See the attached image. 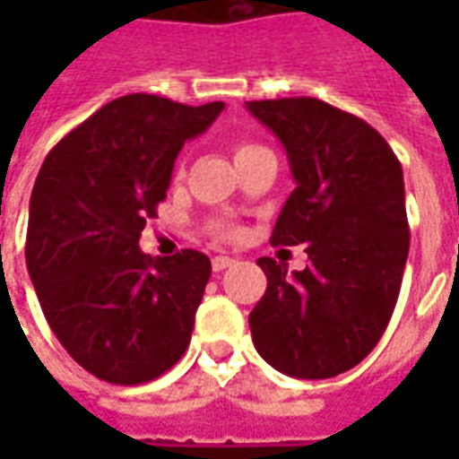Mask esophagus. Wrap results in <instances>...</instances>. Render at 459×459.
<instances>
[{"label": "esophagus", "mask_w": 459, "mask_h": 459, "mask_svg": "<svg viewBox=\"0 0 459 459\" xmlns=\"http://www.w3.org/2000/svg\"><path fill=\"white\" fill-rule=\"evenodd\" d=\"M236 263V258H230V255H216V258L211 260V268L216 270V273H221V270L230 268Z\"/></svg>", "instance_id": "34e87169"}]
</instances>
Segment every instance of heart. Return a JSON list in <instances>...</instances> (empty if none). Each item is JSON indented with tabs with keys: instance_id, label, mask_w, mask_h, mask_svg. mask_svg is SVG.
<instances>
[{
	"instance_id": "b5f03b06",
	"label": "heart",
	"mask_w": 459,
	"mask_h": 459,
	"mask_svg": "<svg viewBox=\"0 0 459 459\" xmlns=\"http://www.w3.org/2000/svg\"><path fill=\"white\" fill-rule=\"evenodd\" d=\"M250 150H255V144H238V147H236V157H238V154H246V152H250ZM221 236H236V230L233 229H226V226H221Z\"/></svg>"
}]
</instances>
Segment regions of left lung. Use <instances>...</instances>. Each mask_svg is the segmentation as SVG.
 <instances>
[{"instance_id":"8db88e82","label":"left lung","mask_w":459,"mask_h":459,"mask_svg":"<svg viewBox=\"0 0 459 459\" xmlns=\"http://www.w3.org/2000/svg\"><path fill=\"white\" fill-rule=\"evenodd\" d=\"M288 152L295 191L273 246H307V268L258 258L268 290L250 334L273 368L332 378L371 354L401 292L411 230L401 161L378 132L317 98L246 105Z\"/></svg>"}]
</instances>
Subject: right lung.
I'll return each instance as SVG.
<instances>
[{"mask_svg": "<svg viewBox=\"0 0 459 459\" xmlns=\"http://www.w3.org/2000/svg\"><path fill=\"white\" fill-rule=\"evenodd\" d=\"M221 110L122 95L68 132L36 177L26 268L58 342L108 384H147L189 346L209 255L150 258L140 236L167 199L184 142Z\"/></svg>", "mask_w": 459, "mask_h": 459, "instance_id": "right-lung-1", "label": "right lung"}]
</instances>
